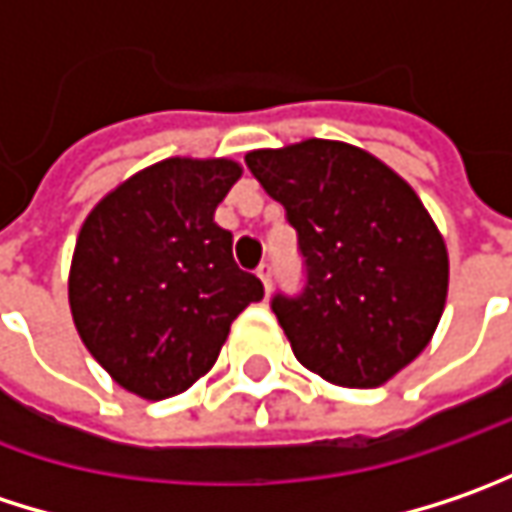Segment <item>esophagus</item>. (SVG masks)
<instances>
[{
	"mask_svg": "<svg viewBox=\"0 0 512 512\" xmlns=\"http://www.w3.org/2000/svg\"><path fill=\"white\" fill-rule=\"evenodd\" d=\"M257 278L263 281V289L269 292L272 289V263H260L257 266Z\"/></svg>",
	"mask_w": 512,
	"mask_h": 512,
	"instance_id": "obj_1",
	"label": "esophagus"
}]
</instances>
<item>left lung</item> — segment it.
I'll return each instance as SVG.
<instances>
[{"label":"left lung","mask_w":512,"mask_h":512,"mask_svg":"<svg viewBox=\"0 0 512 512\" xmlns=\"http://www.w3.org/2000/svg\"><path fill=\"white\" fill-rule=\"evenodd\" d=\"M246 165L286 208L307 289L272 310L295 359L342 388H376L432 342L449 292V255L400 173L362 147L307 138L252 150Z\"/></svg>","instance_id":"obj_1"}]
</instances>
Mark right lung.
Listing matches in <instances>:
<instances>
[{"label": "right lung", "mask_w": 512, "mask_h": 512, "mask_svg": "<svg viewBox=\"0 0 512 512\" xmlns=\"http://www.w3.org/2000/svg\"><path fill=\"white\" fill-rule=\"evenodd\" d=\"M243 176L234 159L173 156L89 211L69 269L77 336L121 388L167 400L205 376L231 321L263 284L231 257L217 205Z\"/></svg>", "instance_id": "right-lung-1"}]
</instances>
